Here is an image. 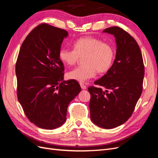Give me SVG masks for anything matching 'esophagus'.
<instances>
[{"label": "esophagus", "mask_w": 158, "mask_h": 158, "mask_svg": "<svg viewBox=\"0 0 158 158\" xmlns=\"http://www.w3.org/2000/svg\"><path fill=\"white\" fill-rule=\"evenodd\" d=\"M80 86H81V88L82 89H85L87 88V87L85 86V85L84 84H82V83H80Z\"/></svg>", "instance_id": "obj_1"}]
</instances>
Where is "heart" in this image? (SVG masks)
I'll return each mask as SVG.
<instances>
[{
    "label": "heart",
    "instance_id": "1",
    "mask_svg": "<svg viewBox=\"0 0 158 158\" xmlns=\"http://www.w3.org/2000/svg\"><path fill=\"white\" fill-rule=\"evenodd\" d=\"M74 49L61 48L59 58L64 64L72 66L76 63L80 57H83L84 66L69 71L66 78L69 80L85 82L94 78L98 71L104 73L109 70L114 59L113 47L102 40L92 36L80 38L73 44Z\"/></svg>",
    "mask_w": 158,
    "mask_h": 158
}]
</instances>
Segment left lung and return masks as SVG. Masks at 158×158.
Wrapping results in <instances>:
<instances>
[{
	"label": "left lung",
	"mask_w": 158,
	"mask_h": 158,
	"mask_svg": "<svg viewBox=\"0 0 158 158\" xmlns=\"http://www.w3.org/2000/svg\"><path fill=\"white\" fill-rule=\"evenodd\" d=\"M113 35L117 50L111 67L90 86V118L97 126L110 129L125 123L131 117L142 92L144 66L137 42L121 27L105 29Z\"/></svg>",
	"instance_id": "8db88e82"
}]
</instances>
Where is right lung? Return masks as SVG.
Instances as JSON below:
<instances>
[{
	"label": "right lung",
	"mask_w": 158,
	"mask_h": 158,
	"mask_svg": "<svg viewBox=\"0 0 158 158\" xmlns=\"http://www.w3.org/2000/svg\"><path fill=\"white\" fill-rule=\"evenodd\" d=\"M68 32L42 23L28 35L16 64L17 96L27 118L37 127L55 129L66 120L69 103L80 92L74 80H64L59 52Z\"/></svg>",
	"instance_id": "1"
}]
</instances>
